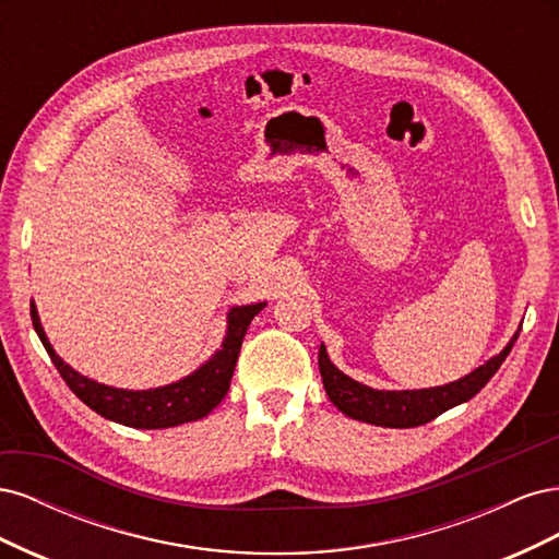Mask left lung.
I'll return each instance as SVG.
<instances>
[{
	"instance_id": "8db88e82",
	"label": "left lung",
	"mask_w": 559,
	"mask_h": 559,
	"mask_svg": "<svg viewBox=\"0 0 559 559\" xmlns=\"http://www.w3.org/2000/svg\"><path fill=\"white\" fill-rule=\"evenodd\" d=\"M515 341L518 335L506 345L501 354H497L495 359H489L485 366L473 370L471 376L450 382L445 386L413 389V392H378V389H370L357 380L347 378L343 370H337L331 364L324 345L319 347V373L321 380H324V389L331 403L347 417L368 421V425L376 427L411 429L427 425V421L454 408V405L476 396L489 382V378L497 373L503 359L509 357Z\"/></svg>"
}]
</instances>
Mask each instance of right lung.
<instances>
[{
  "label": "right lung",
  "instance_id": "obj_1",
  "mask_svg": "<svg viewBox=\"0 0 559 559\" xmlns=\"http://www.w3.org/2000/svg\"><path fill=\"white\" fill-rule=\"evenodd\" d=\"M263 308L265 302L233 308L228 312V333L224 347L218 349L205 366L198 368L193 376L160 389H148V392H128V389L107 386L79 376L76 370H72L58 357L53 347L46 341L35 302L29 306V312L32 324H35V331L39 333L48 357L53 359L58 373L91 411L118 421V425L134 429H167L183 425V421L205 417L224 401L230 386V378L235 373V364H238L245 333L251 324V319Z\"/></svg>",
  "mask_w": 559,
  "mask_h": 559
}]
</instances>
